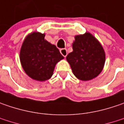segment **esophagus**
Here are the masks:
<instances>
[{"mask_svg":"<svg viewBox=\"0 0 124 124\" xmlns=\"http://www.w3.org/2000/svg\"><path fill=\"white\" fill-rule=\"evenodd\" d=\"M60 52L61 54L63 55L64 57H66V56L68 55V52H67V50L65 48H62L60 50Z\"/></svg>","mask_w":124,"mask_h":124,"instance_id":"1","label":"esophagus"}]
</instances>
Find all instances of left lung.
I'll return each instance as SVG.
<instances>
[{"instance_id": "8db88e82", "label": "left lung", "mask_w": 124, "mask_h": 124, "mask_svg": "<svg viewBox=\"0 0 124 124\" xmlns=\"http://www.w3.org/2000/svg\"><path fill=\"white\" fill-rule=\"evenodd\" d=\"M73 52L66 59L76 77L82 81H88L96 77L101 72L105 63V52L99 41L86 32L74 37Z\"/></svg>"}]
</instances>
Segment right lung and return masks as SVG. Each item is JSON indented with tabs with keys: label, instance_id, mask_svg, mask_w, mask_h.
<instances>
[{
	"label": "right lung",
	"instance_id": "right-lung-1",
	"mask_svg": "<svg viewBox=\"0 0 124 124\" xmlns=\"http://www.w3.org/2000/svg\"><path fill=\"white\" fill-rule=\"evenodd\" d=\"M63 56L59 49L45 40V34L33 32L22 45L20 59L23 68L31 79L43 81L53 74L55 65Z\"/></svg>",
	"mask_w": 124,
	"mask_h": 124
}]
</instances>
